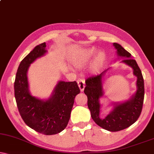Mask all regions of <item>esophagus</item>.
<instances>
[{
  "label": "esophagus",
  "mask_w": 154,
  "mask_h": 154,
  "mask_svg": "<svg viewBox=\"0 0 154 154\" xmlns=\"http://www.w3.org/2000/svg\"><path fill=\"white\" fill-rule=\"evenodd\" d=\"M77 85H78V87L80 89L81 91H84V89H85V82H84L82 79H79L77 81Z\"/></svg>",
  "instance_id": "1"
}]
</instances>
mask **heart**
<instances>
[{
	"mask_svg": "<svg viewBox=\"0 0 154 154\" xmlns=\"http://www.w3.org/2000/svg\"><path fill=\"white\" fill-rule=\"evenodd\" d=\"M98 50L95 48H87L85 50L80 51L74 56L73 63L76 66L78 67H84L87 65L91 60L95 58L97 55ZM106 59V55L103 52H100L96 56L94 60L92 70L94 72H98L100 69L103 67V63Z\"/></svg>",
	"mask_w": 154,
	"mask_h": 154,
	"instance_id": "b5f03b06",
	"label": "heart"
}]
</instances>
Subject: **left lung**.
Here are the masks:
<instances>
[{
    "mask_svg": "<svg viewBox=\"0 0 154 154\" xmlns=\"http://www.w3.org/2000/svg\"><path fill=\"white\" fill-rule=\"evenodd\" d=\"M117 56L123 59L121 62L132 67L133 75L137 77V90L126 101L112 103L113 108L105 118H101V104L100 98L104 95L103 77L108 70L103 71L99 75L91 77L86 80L85 94L87 96V105L94 121L104 130L118 132L134 124L140 116L144 98V84L142 74L136 60L121 45L113 43Z\"/></svg>",
    "mask_w": 154,
    "mask_h": 154,
    "instance_id": "1",
    "label": "left lung"
}]
</instances>
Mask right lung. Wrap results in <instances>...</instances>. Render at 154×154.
<instances>
[{"instance_id":"right-lung-1","label":"right lung","mask_w":154,"mask_h":154,"mask_svg":"<svg viewBox=\"0 0 154 154\" xmlns=\"http://www.w3.org/2000/svg\"><path fill=\"white\" fill-rule=\"evenodd\" d=\"M46 43L38 45L21 61L14 89L18 110L26 125L42 134L52 135L67 127L75 98L80 90L75 81H58L47 99L32 95L27 77L29 67L36 59L46 54Z\"/></svg>"}]
</instances>
